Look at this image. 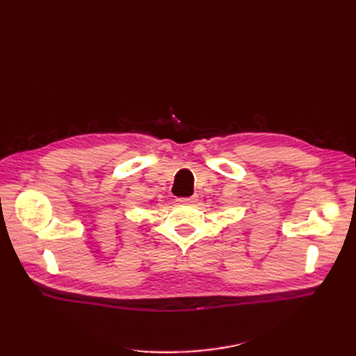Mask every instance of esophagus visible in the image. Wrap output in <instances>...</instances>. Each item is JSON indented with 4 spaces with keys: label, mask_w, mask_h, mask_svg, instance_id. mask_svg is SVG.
Here are the masks:
<instances>
[{
    "label": "esophagus",
    "mask_w": 356,
    "mask_h": 356,
    "mask_svg": "<svg viewBox=\"0 0 356 356\" xmlns=\"http://www.w3.org/2000/svg\"><path fill=\"white\" fill-rule=\"evenodd\" d=\"M197 200L199 199H197L196 195L195 196H190V197H186V199H178L179 203H186V204H195Z\"/></svg>",
    "instance_id": "obj_1"
}]
</instances>
